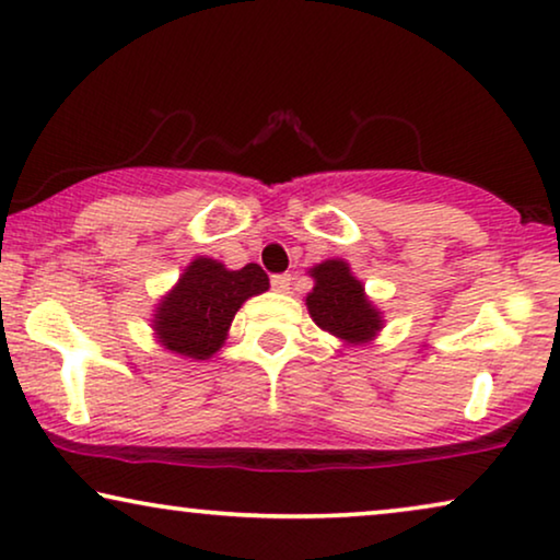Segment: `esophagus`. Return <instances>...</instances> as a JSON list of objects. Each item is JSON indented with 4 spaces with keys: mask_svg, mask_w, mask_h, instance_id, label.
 I'll return each mask as SVG.
<instances>
[{
    "mask_svg": "<svg viewBox=\"0 0 560 560\" xmlns=\"http://www.w3.org/2000/svg\"><path fill=\"white\" fill-rule=\"evenodd\" d=\"M272 288L278 290V293H288L290 290V282H293V278H290L288 272H282V275H272Z\"/></svg>",
    "mask_w": 560,
    "mask_h": 560,
    "instance_id": "34e87169",
    "label": "esophagus"
}]
</instances>
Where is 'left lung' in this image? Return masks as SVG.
<instances>
[{"instance_id": "left-lung-1", "label": "left lung", "mask_w": 560, "mask_h": 560, "mask_svg": "<svg viewBox=\"0 0 560 560\" xmlns=\"http://www.w3.org/2000/svg\"><path fill=\"white\" fill-rule=\"evenodd\" d=\"M308 272L316 285L305 298V305L316 326L347 343L372 341L382 328V316L364 295L362 282L351 275L349 262L326 259Z\"/></svg>"}]
</instances>
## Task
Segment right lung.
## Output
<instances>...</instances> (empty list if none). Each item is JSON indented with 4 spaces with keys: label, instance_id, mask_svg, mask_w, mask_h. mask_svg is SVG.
Returning <instances> with one entry per match:
<instances>
[{
    "label": "right lung",
    "instance_id": "right-lung-1",
    "mask_svg": "<svg viewBox=\"0 0 560 560\" xmlns=\"http://www.w3.org/2000/svg\"><path fill=\"white\" fill-rule=\"evenodd\" d=\"M267 288L270 280L255 262L226 270L217 259L196 257L178 285L158 303L152 318L158 341L180 357L209 359L224 343L242 303Z\"/></svg>",
    "mask_w": 560,
    "mask_h": 560
}]
</instances>
